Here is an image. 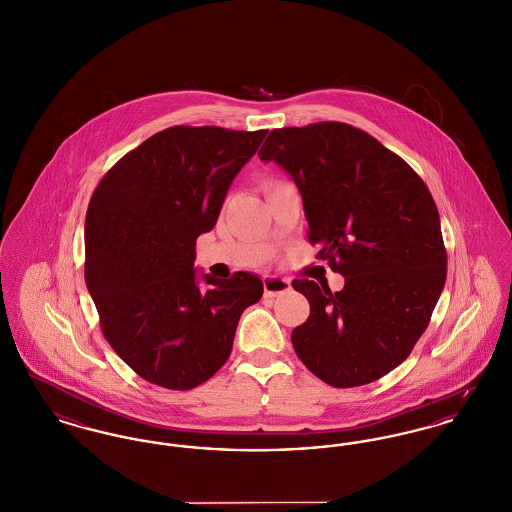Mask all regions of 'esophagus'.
<instances>
[{
  "label": "esophagus",
  "mask_w": 512,
  "mask_h": 512,
  "mask_svg": "<svg viewBox=\"0 0 512 512\" xmlns=\"http://www.w3.org/2000/svg\"><path fill=\"white\" fill-rule=\"evenodd\" d=\"M263 288H265V296H269V298L282 296V294L292 290L290 280H286L282 276H265L263 278Z\"/></svg>",
  "instance_id": "1"
}]
</instances>
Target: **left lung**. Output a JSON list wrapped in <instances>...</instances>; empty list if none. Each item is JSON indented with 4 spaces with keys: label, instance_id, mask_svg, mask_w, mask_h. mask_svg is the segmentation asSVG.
Here are the masks:
<instances>
[{
    "label": "left lung",
    "instance_id": "obj_1",
    "mask_svg": "<svg viewBox=\"0 0 512 512\" xmlns=\"http://www.w3.org/2000/svg\"><path fill=\"white\" fill-rule=\"evenodd\" d=\"M259 158L300 187L317 259L346 280L296 278L309 301L292 331L303 365L336 389L373 383L410 356L447 280L437 205L420 176L375 137L342 121L272 129Z\"/></svg>",
    "mask_w": 512,
    "mask_h": 512
}]
</instances>
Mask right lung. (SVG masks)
<instances>
[{"mask_svg":"<svg viewBox=\"0 0 512 512\" xmlns=\"http://www.w3.org/2000/svg\"><path fill=\"white\" fill-rule=\"evenodd\" d=\"M267 129L174 125L120 158L96 185L85 220V282L100 329L139 377L170 391L209 381L226 363L245 307L263 296L249 272L193 271L195 241Z\"/></svg>","mask_w":512,"mask_h":512,"instance_id":"1","label":"right lung"}]
</instances>
